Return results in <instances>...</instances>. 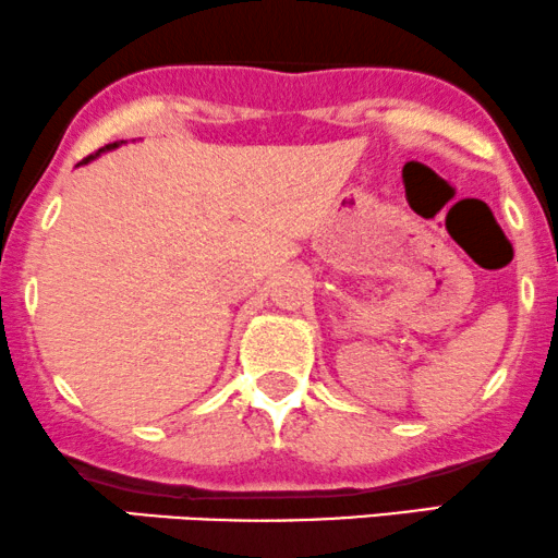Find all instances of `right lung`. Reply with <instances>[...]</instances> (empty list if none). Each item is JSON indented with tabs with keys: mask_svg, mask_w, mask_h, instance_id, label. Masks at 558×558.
<instances>
[{
	"mask_svg": "<svg viewBox=\"0 0 558 558\" xmlns=\"http://www.w3.org/2000/svg\"><path fill=\"white\" fill-rule=\"evenodd\" d=\"M111 148H117V143H109V146H104V148H98V150H96V154H90V156H85V159H83V161H81V163H88V161H90V159H96V156H98V154H104V150H111Z\"/></svg>",
	"mask_w": 558,
	"mask_h": 558,
	"instance_id": "add662e5",
	"label": "right lung"
}]
</instances>
